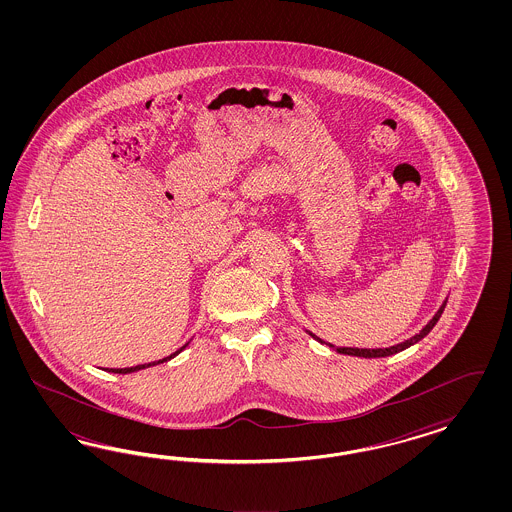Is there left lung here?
Listing matches in <instances>:
<instances>
[{"mask_svg": "<svg viewBox=\"0 0 512 512\" xmlns=\"http://www.w3.org/2000/svg\"><path fill=\"white\" fill-rule=\"evenodd\" d=\"M445 306H447V298L443 300V304L439 306V310L435 311L434 317L428 321V325L422 326V330H420L419 334H415V336H411L409 340L402 341V343H396V345H390V347H379V349H358V347H340V345H334V343H328V341L321 340L319 336H315L311 330H306L308 334H310L313 340L319 341V343H323L326 347H330L332 351H336V353H341V355H351V357H362V358H383L390 357V355H396V353H400V351H405V349H409L411 345H415V343H419L424 336H428L430 334V330L434 328L435 323L439 321V317H441V313L445 310Z\"/></svg>", "mask_w": 512, "mask_h": 512, "instance_id": "left-lung-1", "label": "left lung"}]
</instances>
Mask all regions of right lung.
<instances>
[{
    "label": "right lung",
    "mask_w": 512,
    "mask_h": 512,
    "mask_svg": "<svg viewBox=\"0 0 512 512\" xmlns=\"http://www.w3.org/2000/svg\"><path fill=\"white\" fill-rule=\"evenodd\" d=\"M193 340V338H191ZM191 340L186 341L180 349H176L172 355H169V357L165 358H159V360H154V362H146V364H137V366H131V368H105V372L110 373H133V372H139V370H144V368H150V366H157V364H163V362H167V360H171V358L178 357L184 349H186L187 345L191 343Z\"/></svg>",
    "instance_id": "1"
}]
</instances>
